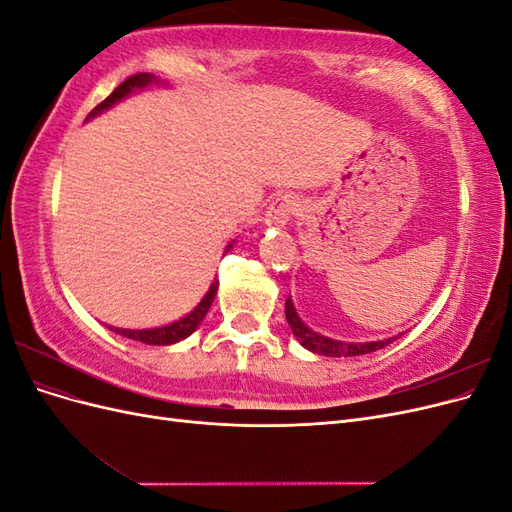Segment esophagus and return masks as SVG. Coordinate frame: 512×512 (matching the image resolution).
Here are the masks:
<instances>
[{
    "mask_svg": "<svg viewBox=\"0 0 512 512\" xmlns=\"http://www.w3.org/2000/svg\"><path fill=\"white\" fill-rule=\"evenodd\" d=\"M299 207H301L299 200L294 196H290V194L280 196L267 211V224L269 226H286L292 215L299 213Z\"/></svg>",
    "mask_w": 512,
    "mask_h": 512,
    "instance_id": "34e87169",
    "label": "esophagus"
}]
</instances>
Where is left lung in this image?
I'll return each instance as SVG.
<instances>
[{
  "label": "left lung",
  "mask_w": 512,
  "mask_h": 512,
  "mask_svg": "<svg viewBox=\"0 0 512 512\" xmlns=\"http://www.w3.org/2000/svg\"><path fill=\"white\" fill-rule=\"evenodd\" d=\"M286 320L292 329V335L297 337V342L307 348L309 352L314 354H322V356H359V354H369L376 352L384 346H389L391 342H395L397 337H389V339H380V342H363V344H354V342H339V339H331L324 337L316 331H312L307 324L299 318L297 309H294L292 299H286Z\"/></svg>",
  "instance_id": "obj_1"
}]
</instances>
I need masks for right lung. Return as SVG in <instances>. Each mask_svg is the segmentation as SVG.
<instances>
[{
    "mask_svg": "<svg viewBox=\"0 0 512 512\" xmlns=\"http://www.w3.org/2000/svg\"><path fill=\"white\" fill-rule=\"evenodd\" d=\"M153 83H160V81L156 79V76L147 74V72L128 76V79L123 81V83L113 91L111 96H108L104 102H100V104L94 108V111L89 113L87 119L96 117V115H100L102 111H106V108H111L113 104L121 102L123 98L130 96L132 91L145 89V87H149V85H153ZM232 243H235V241L228 243L226 252L230 250ZM218 284H220L218 280H213V284L209 286V290H207V294L203 297V301H200L188 316H183L181 320H177V322H173V324H166V327L143 329V331H130V329H117V327H108V329L119 333V335H123V337H128V339H134V342H143V344H149V346H170V344H177V342H181V339L192 335V333L198 329V324L203 322V318L207 316L209 307H211V303H213V299H215V292H218Z\"/></svg>",
    "mask_w": 512,
    "mask_h": 512,
    "instance_id": "obj_1",
    "label": "right lung"
}]
</instances>
